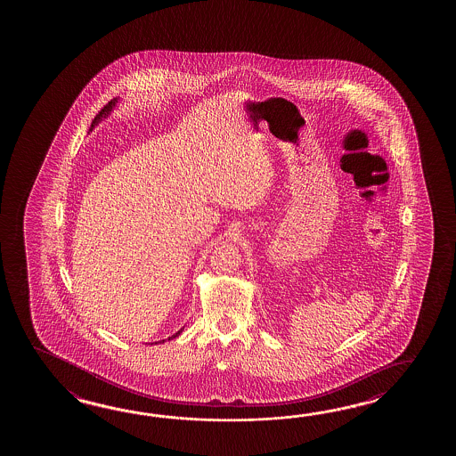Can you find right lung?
Wrapping results in <instances>:
<instances>
[{
    "label": "right lung",
    "mask_w": 456,
    "mask_h": 456,
    "mask_svg": "<svg viewBox=\"0 0 456 456\" xmlns=\"http://www.w3.org/2000/svg\"><path fill=\"white\" fill-rule=\"evenodd\" d=\"M116 103H118V100L114 98V100H111V102H110L108 105L103 106V108H102V111L98 112L97 116H95V119L92 120V127H94L95 124H98V120L102 119V118H106V116H108V114L111 112L112 108L116 106ZM181 332H183V329H181V330H178L176 334H173L172 337H168V340H170V338H175V337L180 336Z\"/></svg>",
    "instance_id": "add662e5"
}]
</instances>
